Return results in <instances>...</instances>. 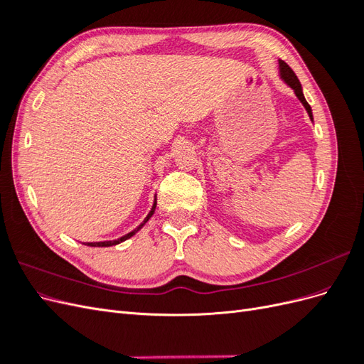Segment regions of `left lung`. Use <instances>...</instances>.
Masks as SVG:
<instances>
[{
    "label": "left lung",
    "instance_id": "1",
    "mask_svg": "<svg viewBox=\"0 0 364 364\" xmlns=\"http://www.w3.org/2000/svg\"><path fill=\"white\" fill-rule=\"evenodd\" d=\"M279 77H281L282 82H284L285 85L290 86L291 90L294 91L296 97L299 98V102L304 105L305 111L308 112V117H310V119L313 121V112H311V107H310V105H308V103H306V100H305L304 92H302L301 82H299V79H297V77H296V74L293 73V70H291V68L289 67V65L285 63L284 60H279Z\"/></svg>",
    "mask_w": 364,
    "mask_h": 364
}]
</instances>
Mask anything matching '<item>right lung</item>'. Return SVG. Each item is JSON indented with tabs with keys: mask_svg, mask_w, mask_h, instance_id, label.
<instances>
[{
	"mask_svg": "<svg viewBox=\"0 0 364 364\" xmlns=\"http://www.w3.org/2000/svg\"><path fill=\"white\" fill-rule=\"evenodd\" d=\"M155 209H156V199H155V202H153V206H151V209H150V213L147 214V217L144 218V222H142L138 228H135L134 230H132V232H129V234H126V235H123V237H119V238H117V240H109V241H95V243H86V246H91V247H109V246H115V245L123 243V241H126L127 238L134 237V235L138 232V230L149 222V218L153 215V213H155ZM83 245H85V243H83Z\"/></svg>",
	"mask_w": 364,
	"mask_h": 364,
	"instance_id": "obj_1",
	"label": "right lung"
}]
</instances>
